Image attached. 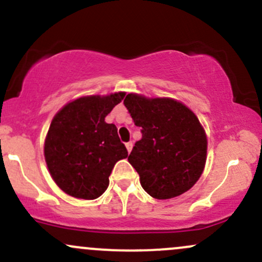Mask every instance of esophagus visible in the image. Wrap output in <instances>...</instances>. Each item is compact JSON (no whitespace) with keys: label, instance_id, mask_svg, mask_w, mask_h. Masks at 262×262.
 <instances>
[{"label":"esophagus","instance_id":"34e87169","mask_svg":"<svg viewBox=\"0 0 262 262\" xmlns=\"http://www.w3.org/2000/svg\"><path fill=\"white\" fill-rule=\"evenodd\" d=\"M132 146H134V145H132V142L130 141V142H126V148H127V151H128V152H131V150H132Z\"/></svg>","mask_w":262,"mask_h":262}]
</instances>
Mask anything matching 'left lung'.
I'll use <instances>...</instances> for the list:
<instances>
[{
  "label": "left lung",
  "mask_w": 262,
  "mask_h": 262,
  "mask_svg": "<svg viewBox=\"0 0 262 262\" xmlns=\"http://www.w3.org/2000/svg\"><path fill=\"white\" fill-rule=\"evenodd\" d=\"M123 105L142 139L128 162L150 196L167 200L182 195L198 182L206 164L207 139L196 115L172 98L128 94Z\"/></svg>",
  "instance_id": "8db88e82"
}]
</instances>
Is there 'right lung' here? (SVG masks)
Returning <instances> with one entry per match:
<instances>
[{
  "label": "right lung",
  "instance_id": "obj_1",
  "mask_svg": "<svg viewBox=\"0 0 262 262\" xmlns=\"http://www.w3.org/2000/svg\"><path fill=\"white\" fill-rule=\"evenodd\" d=\"M123 97L125 92L80 97L53 117L45 140V160L53 181L67 195L100 198L115 164L127 157L116 126L105 122Z\"/></svg>",
  "mask_w": 262,
  "mask_h": 262
}]
</instances>
